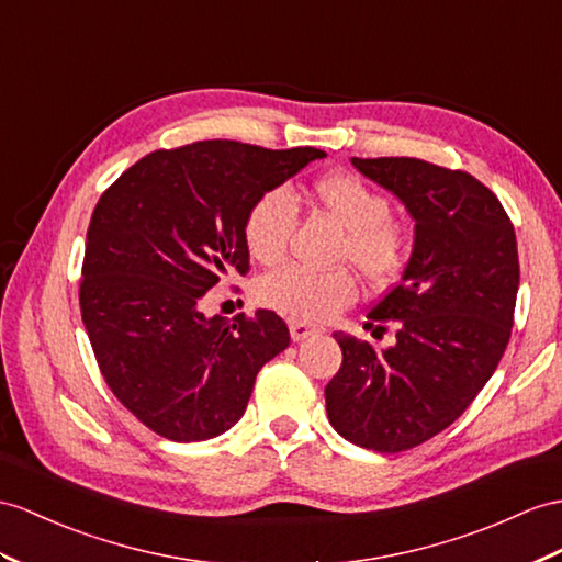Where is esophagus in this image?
<instances>
[{
    "label": "esophagus",
    "instance_id": "1",
    "mask_svg": "<svg viewBox=\"0 0 562 562\" xmlns=\"http://www.w3.org/2000/svg\"><path fill=\"white\" fill-rule=\"evenodd\" d=\"M289 328H291V338L295 340H305V338H310V336H317V334H322V328L319 326H312V324H305V322H291L289 324Z\"/></svg>",
    "mask_w": 562,
    "mask_h": 562
}]
</instances>
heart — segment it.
Wrapping results in <instances>:
<instances>
[{
	"mask_svg": "<svg viewBox=\"0 0 562 562\" xmlns=\"http://www.w3.org/2000/svg\"><path fill=\"white\" fill-rule=\"evenodd\" d=\"M310 200L346 228L338 257L350 259L362 277L384 285L401 273L409 255L407 228L393 218L386 195H381L352 173H326L310 186ZM295 222V207L283 190H267L243 218V240L259 265H273L289 248ZM259 300L305 322H322L350 305L358 295V283L348 269L314 271L289 265L257 285Z\"/></svg>",
	"mask_w": 562,
	"mask_h": 562,
	"instance_id": "b5f03b06",
	"label": "heart"
}]
</instances>
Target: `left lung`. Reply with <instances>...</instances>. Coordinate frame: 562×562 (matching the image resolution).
<instances>
[{
    "label": "left lung",
    "mask_w": 562,
    "mask_h": 562,
    "mask_svg": "<svg viewBox=\"0 0 562 562\" xmlns=\"http://www.w3.org/2000/svg\"><path fill=\"white\" fill-rule=\"evenodd\" d=\"M350 161L405 204L415 243L364 324L395 322V344L376 350L334 334L344 364L324 389L326 415L346 441L401 453L450 427L496 372L513 328L517 240L498 198L468 171L413 157Z\"/></svg>",
    "instance_id": "8db88e82"
}]
</instances>
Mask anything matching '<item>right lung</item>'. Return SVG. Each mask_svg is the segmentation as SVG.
Masks as SVG:
<instances>
[{
  "mask_svg": "<svg viewBox=\"0 0 562 562\" xmlns=\"http://www.w3.org/2000/svg\"><path fill=\"white\" fill-rule=\"evenodd\" d=\"M322 157L317 147L200 140L149 153L100 198L80 314L106 386L164 439L207 441L234 427L259 369L289 348L277 312L204 317L202 297L248 273L250 204Z\"/></svg>",
  "mask_w": 562,
  "mask_h": 562,
  "instance_id": "1",
  "label": "right lung"
}]
</instances>
